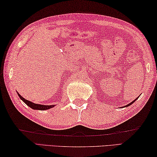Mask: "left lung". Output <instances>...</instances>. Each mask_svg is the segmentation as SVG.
Instances as JSON below:
<instances>
[{
	"label": "left lung",
	"mask_w": 157,
	"mask_h": 157,
	"mask_svg": "<svg viewBox=\"0 0 157 157\" xmlns=\"http://www.w3.org/2000/svg\"><path fill=\"white\" fill-rule=\"evenodd\" d=\"M137 98H136V99H135V100H134V101H132L131 103L128 104V105H126V106H124V107H129V106H130V105H132V104H133V103L134 102V101H136V100H137Z\"/></svg>",
	"instance_id": "1"
}]
</instances>
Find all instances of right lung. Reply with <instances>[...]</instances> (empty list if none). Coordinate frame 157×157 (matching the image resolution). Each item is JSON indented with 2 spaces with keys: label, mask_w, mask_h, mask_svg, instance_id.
<instances>
[{
  "label": "right lung",
  "mask_w": 157,
  "mask_h": 157,
  "mask_svg": "<svg viewBox=\"0 0 157 157\" xmlns=\"http://www.w3.org/2000/svg\"><path fill=\"white\" fill-rule=\"evenodd\" d=\"M18 94L19 98L23 100L24 102H25L26 105H27L28 107H30V108L33 109H37V110H46L48 109H50V108H52L53 107H55V105H39V104H35L32 101H28L27 100H25V98H23L21 94L19 93H17Z\"/></svg>",
  "instance_id": "right-lung-1"
}]
</instances>
